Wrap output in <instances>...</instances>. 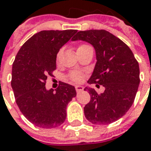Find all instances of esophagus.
I'll list each match as a JSON object with an SVG mask.
<instances>
[{"label": "esophagus", "mask_w": 151, "mask_h": 151, "mask_svg": "<svg viewBox=\"0 0 151 151\" xmlns=\"http://www.w3.org/2000/svg\"><path fill=\"white\" fill-rule=\"evenodd\" d=\"M75 89L77 93H80L81 91L83 90V87H82V86H76Z\"/></svg>", "instance_id": "1"}]
</instances>
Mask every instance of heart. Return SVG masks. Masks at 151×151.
Here are the masks:
<instances>
[{
	"instance_id": "obj_1",
	"label": "heart",
	"mask_w": 151,
	"mask_h": 151,
	"mask_svg": "<svg viewBox=\"0 0 151 151\" xmlns=\"http://www.w3.org/2000/svg\"><path fill=\"white\" fill-rule=\"evenodd\" d=\"M90 47V46H88V45L87 44H82L80 45L79 47H78V50H80V49H83V48H86V47ZM83 73L80 72V71H73V72H71L70 73L68 74V79L70 81H72L73 83H80L83 81Z\"/></svg>"
}]
</instances>
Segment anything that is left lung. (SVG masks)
<instances>
[{"mask_svg": "<svg viewBox=\"0 0 151 151\" xmlns=\"http://www.w3.org/2000/svg\"><path fill=\"white\" fill-rule=\"evenodd\" d=\"M93 46L97 63L88 83L103 85L98 93L86 88L90 101L84 107L86 119L94 124H108L124 116L132 106L139 84V68L132 51L122 40L105 30L79 31L73 41Z\"/></svg>", "mask_w": 151, "mask_h": 151, "instance_id": "8db88e82", "label": "left lung"}]
</instances>
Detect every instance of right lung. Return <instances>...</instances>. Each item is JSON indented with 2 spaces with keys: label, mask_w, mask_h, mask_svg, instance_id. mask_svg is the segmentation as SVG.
<instances>
[{
  "label": "right lung",
  "mask_w": 151,
  "mask_h": 151,
  "mask_svg": "<svg viewBox=\"0 0 151 151\" xmlns=\"http://www.w3.org/2000/svg\"><path fill=\"white\" fill-rule=\"evenodd\" d=\"M77 30L41 31L30 37L14 60L12 87L16 103L25 117L34 125L52 129L65 121L68 104L76 96L73 86L61 82L56 89H46L47 76L56 70L60 48Z\"/></svg>",
  "instance_id": "obj_1"
}]
</instances>
